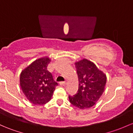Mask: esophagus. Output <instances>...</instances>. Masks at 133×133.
I'll return each mask as SVG.
<instances>
[{
  "instance_id": "34e87169",
  "label": "esophagus",
  "mask_w": 133,
  "mask_h": 133,
  "mask_svg": "<svg viewBox=\"0 0 133 133\" xmlns=\"http://www.w3.org/2000/svg\"><path fill=\"white\" fill-rule=\"evenodd\" d=\"M68 83V82L67 81H65V82H60V85H62V86H64V85H65Z\"/></svg>"
}]
</instances>
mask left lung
I'll return each instance as SVG.
<instances>
[{
	"instance_id": "left-lung-1",
	"label": "left lung",
	"mask_w": 133,
	"mask_h": 133,
	"mask_svg": "<svg viewBox=\"0 0 133 133\" xmlns=\"http://www.w3.org/2000/svg\"><path fill=\"white\" fill-rule=\"evenodd\" d=\"M79 87L76 94L69 96L72 105L79 109L92 107L104 91L107 75L92 61L83 58L75 62Z\"/></svg>"
}]
</instances>
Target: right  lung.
Segmentation results:
<instances>
[{
    "label": "right lung",
    "instance_id": "add662e5",
    "mask_svg": "<svg viewBox=\"0 0 133 133\" xmlns=\"http://www.w3.org/2000/svg\"><path fill=\"white\" fill-rule=\"evenodd\" d=\"M50 61L48 56L37 58L20 73L19 85L22 92L34 104L42 105L50 101L58 85L47 69Z\"/></svg>",
    "mask_w": 133,
    "mask_h": 133
}]
</instances>
